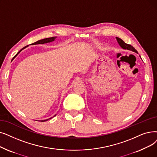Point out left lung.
<instances>
[{"label":"left lung","mask_w":157,"mask_h":157,"mask_svg":"<svg viewBox=\"0 0 157 157\" xmlns=\"http://www.w3.org/2000/svg\"><path fill=\"white\" fill-rule=\"evenodd\" d=\"M116 39L117 40V42L118 44H119V45L122 47V49H127V50H129V51H132L133 52H135L136 53H138L137 51L136 50L134 47L133 46H132L131 45H129V44H126L123 40H122V39L118 38V37H116Z\"/></svg>","instance_id":"left-lung-1"}]
</instances>
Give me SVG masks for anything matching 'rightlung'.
<instances>
[{
  "instance_id": "obj_1",
  "label": "right lung",
  "mask_w": 157,
  "mask_h": 157,
  "mask_svg": "<svg viewBox=\"0 0 157 157\" xmlns=\"http://www.w3.org/2000/svg\"><path fill=\"white\" fill-rule=\"evenodd\" d=\"M56 39V37H51V38H44V39H42V40H38V41H37V42H35V43H33V44H31V45H36V44H46V43H49V42H53V41H54V40ZM28 45H27V46H25V47H24V48H22L21 50H20L17 54L13 58V59H12V60L14 59L18 54V53H20V52H21L24 49H25V48H26L27 47H28ZM11 60V61H12ZM55 115H54V116H55ZM51 118H52V117H51ZM51 118H50V119H51ZM49 119H46V120H42V121H41L42 122H44V121H48Z\"/></svg>"
}]
</instances>
